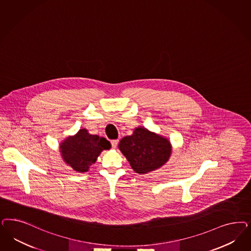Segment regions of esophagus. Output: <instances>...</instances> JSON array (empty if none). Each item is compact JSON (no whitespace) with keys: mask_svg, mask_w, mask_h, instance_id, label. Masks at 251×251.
Here are the masks:
<instances>
[{"mask_svg":"<svg viewBox=\"0 0 251 251\" xmlns=\"http://www.w3.org/2000/svg\"><path fill=\"white\" fill-rule=\"evenodd\" d=\"M118 142H119V140H118V139H113V140H111V143H112V147H113V149H115V148L117 147V144H118Z\"/></svg>","mask_w":251,"mask_h":251,"instance_id":"1","label":"esophagus"}]
</instances>
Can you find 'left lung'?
<instances>
[{"label":"left lung","instance_id":"1","mask_svg":"<svg viewBox=\"0 0 251 251\" xmlns=\"http://www.w3.org/2000/svg\"><path fill=\"white\" fill-rule=\"evenodd\" d=\"M118 148L132 169L139 175L160 169L169 161L172 154L168 138L143 126L136 127L131 136L122 138Z\"/></svg>","mask_w":251,"mask_h":251}]
</instances>
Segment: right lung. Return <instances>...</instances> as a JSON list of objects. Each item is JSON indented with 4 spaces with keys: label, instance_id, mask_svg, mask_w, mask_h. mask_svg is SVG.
<instances>
[{
    "label": "right lung",
    "instance_id": "right-lung-1",
    "mask_svg": "<svg viewBox=\"0 0 251 251\" xmlns=\"http://www.w3.org/2000/svg\"><path fill=\"white\" fill-rule=\"evenodd\" d=\"M110 149L111 143L106 138L91 135L86 128H81L60 143L63 161L77 173L88 172L101 151Z\"/></svg>",
    "mask_w": 251,
    "mask_h": 251
}]
</instances>
